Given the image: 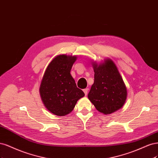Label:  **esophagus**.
<instances>
[{
    "instance_id": "esophagus-1",
    "label": "esophagus",
    "mask_w": 158,
    "mask_h": 158,
    "mask_svg": "<svg viewBox=\"0 0 158 158\" xmlns=\"http://www.w3.org/2000/svg\"><path fill=\"white\" fill-rule=\"evenodd\" d=\"M88 89L87 88H86V89H85L84 90H83V92H84V93H85V95H86V94H87V93H88Z\"/></svg>"
}]
</instances>
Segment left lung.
<instances>
[{
    "instance_id": "left-lung-1",
    "label": "left lung",
    "mask_w": 158,
    "mask_h": 158,
    "mask_svg": "<svg viewBox=\"0 0 158 158\" xmlns=\"http://www.w3.org/2000/svg\"><path fill=\"white\" fill-rule=\"evenodd\" d=\"M94 72V83L88 94L96 109L105 115L114 113L125 103L127 90L116 65L110 58L103 62H92Z\"/></svg>"
}]
</instances>
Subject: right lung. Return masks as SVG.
<instances>
[{
	"mask_svg": "<svg viewBox=\"0 0 158 158\" xmlns=\"http://www.w3.org/2000/svg\"><path fill=\"white\" fill-rule=\"evenodd\" d=\"M76 60L77 56H56L48 65L40 82L39 93L43 103L56 115L72 112L77 102L85 96L70 73Z\"/></svg>",
	"mask_w": 158,
	"mask_h": 158,
	"instance_id": "right-lung-1",
	"label": "right lung"
}]
</instances>
